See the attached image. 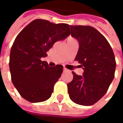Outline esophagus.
Listing matches in <instances>:
<instances>
[{
    "label": "esophagus",
    "mask_w": 123,
    "mask_h": 123,
    "mask_svg": "<svg viewBox=\"0 0 123 123\" xmlns=\"http://www.w3.org/2000/svg\"><path fill=\"white\" fill-rule=\"evenodd\" d=\"M63 71H64V72H65V71H68V70H67L66 68H63Z\"/></svg>",
    "instance_id": "obj_1"
}]
</instances>
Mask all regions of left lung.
<instances>
[{
  "label": "left lung",
  "instance_id": "obj_1",
  "mask_svg": "<svg viewBox=\"0 0 123 123\" xmlns=\"http://www.w3.org/2000/svg\"><path fill=\"white\" fill-rule=\"evenodd\" d=\"M71 36L79 43L75 61L84 72H74L68 84L70 100L81 105H92L107 92L115 77L116 62L111 45L98 31L89 25H70Z\"/></svg>",
  "mask_w": 123,
  "mask_h": 123
}]
</instances>
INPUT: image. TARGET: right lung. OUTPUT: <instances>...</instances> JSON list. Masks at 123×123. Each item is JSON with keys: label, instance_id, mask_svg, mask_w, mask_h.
Here are the masks:
<instances>
[{"label": "right lung", "instance_id": "add662e5", "mask_svg": "<svg viewBox=\"0 0 123 123\" xmlns=\"http://www.w3.org/2000/svg\"><path fill=\"white\" fill-rule=\"evenodd\" d=\"M70 34L69 25L55 24L36 19L17 36L12 44L9 67L11 80L20 95L31 103H40L50 98L63 67H50L42 61L53 44Z\"/></svg>", "mask_w": 123, "mask_h": 123}]
</instances>
